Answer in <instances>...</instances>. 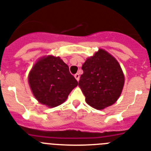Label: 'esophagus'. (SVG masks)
I'll use <instances>...</instances> for the list:
<instances>
[{"instance_id": "1", "label": "esophagus", "mask_w": 151, "mask_h": 151, "mask_svg": "<svg viewBox=\"0 0 151 151\" xmlns=\"http://www.w3.org/2000/svg\"><path fill=\"white\" fill-rule=\"evenodd\" d=\"M74 77H75V79L77 80V81H79V80H80V75H79V74H76L75 75H74Z\"/></svg>"}]
</instances>
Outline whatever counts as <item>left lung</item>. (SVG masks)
I'll return each instance as SVG.
<instances>
[{"label": "left lung", "instance_id": "left-lung-1", "mask_svg": "<svg viewBox=\"0 0 151 151\" xmlns=\"http://www.w3.org/2000/svg\"><path fill=\"white\" fill-rule=\"evenodd\" d=\"M82 70L83 74L78 86L87 104L101 110L118 100L124 87V75L119 63L111 54L99 48L86 58Z\"/></svg>", "mask_w": 151, "mask_h": 151}]
</instances>
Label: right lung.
Instances as JSON below:
<instances>
[{
  "mask_svg": "<svg viewBox=\"0 0 151 151\" xmlns=\"http://www.w3.org/2000/svg\"><path fill=\"white\" fill-rule=\"evenodd\" d=\"M34 97L42 105L54 108L62 104L78 83L61 58L42 56L34 64L28 75Z\"/></svg>",
  "mask_w": 151,
  "mask_h": 151,
  "instance_id": "right-lung-1",
  "label": "right lung"
}]
</instances>
